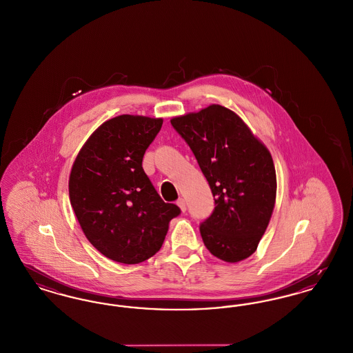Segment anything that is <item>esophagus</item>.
I'll return each mask as SVG.
<instances>
[{
	"label": "esophagus",
	"instance_id": "esophagus-1",
	"mask_svg": "<svg viewBox=\"0 0 353 353\" xmlns=\"http://www.w3.org/2000/svg\"><path fill=\"white\" fill-rule=\"evenodd\" d=\"M177 206L181 209V212H186V201H185L183 198H180V199L177 201Z\"/></svg>",
	"mask_w": 353,
	"mask_h": 353
}]
</instances>
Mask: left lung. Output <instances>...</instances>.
I'll return each mask as SVG.
<instances>
[{
  "mask_svg": "<svg viewBox=\"0 0 353 353\" xmlns=\"http://www.w3.org/2000/svg\"><path fill=\"white\" fill-rule=\"evenodd\" d=\"M210 185L215 208L199 226L215 257L239 263L257 250L276 203L277 179L265 144L239 115L212 103L170 119Z\"/></svg>",
  "mask_w": 353,
  "mask_h": 353,
  "instance_id": "obj_1",
  "label": "left lung"
}]
</instances>
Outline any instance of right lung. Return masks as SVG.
<instances>
[{
	"instance_id": "right-lung-1",
	"label": "right lung",
	"mask_w": 353,
	"mask_h": 353,
	"mask_svg": "<svg viewBox=\"0 0 353 353\" xmlns=\"http://www.w3.org/2000/svg\"><path fill=\"white\" fill-rule=\"evenodd\" d=\"M161 125L163 118H112L88 138L72 165V209L86 239L117 263L152 257L180 214L179 206L160 198L141 167Z\"/></svg>"
}]
</instances>
